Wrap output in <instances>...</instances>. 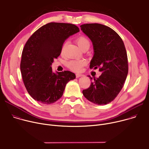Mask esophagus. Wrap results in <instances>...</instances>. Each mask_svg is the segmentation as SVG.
Listing matches in <instances>:
<instances>
[{
    "label": "esophagus",
    "mask_w": 149,
    "mask_h": 149,
    "mask_svg": "<svg viewBox=\"0 0 149 149\" xmlns=\"http://www.w3.org/2000/svg\"><path fill=\"white\" fill-rule=\"evenodd\" d=\"M75 76H76V78H79L80 77H82L83 75L82 74H76Z\"/></svg>",
    "instance_id": "34e87169"
}]
</instances>
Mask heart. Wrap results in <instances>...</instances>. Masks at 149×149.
Segmentation results:
<instances>
[{
	"mask_svg": "<svg viewBox=\"0 0 149 149\" xmlns=\"http://www.w3.org/2000/svg\"><path fill=\"white\" fill-rule=\"evenodd\" d=\"M77 43L81 49L86 46H90V41L87 38L84 36H80L77 38ZM85 62L83 60H71L67 63V66L71 71L74 72H80L84 65Z\"/></svg>",
	"mask_w": 149,
	"mask_h": 149,
	"instance_id": "obj_1",
	"label": "heart"
}]
</instances>
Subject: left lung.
<instances>
[{
    "mask_svg": "<svg viewBox=\"0 0 149 149\" xmlns=\"http://www.w3.org/2000/svg\"><path fill=\"white\" fill-rule=\"evenodd\" d=\"M80 27L93 45L94 53L90 68H99L102 72L99 78H94L90 87L83 90V94L94 104H106L118 95L128 75L125 45L118 33L107 26L94 23L83 24Z\"/></svg>",
    "mask_w": 149,
    "mask_h": 149,
    "instance_id": "left-lung-1",
    "label": "left lung"
}]
</instances>
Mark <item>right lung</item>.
<instances>
[{
	"label": "right lung",
	"mask_w": 149,
	"mask_h": 149,
	"mask_svg": "<svg viewBox=\"0 0 149 149\" xmlns=\"http://www.w3.org/2000/svg\"><path fill=\"white\" fill-rule=\"evenodd\" d=\"M79 31L74 24L50 22L36 31L26 42L20 69L24 86L35 100L47 104L55 103L62 97L68 82L75 78L69 71L53 73L51 65L60 55L65 40Z\"/></svg>",
	"instance_id": "1"
}]
</instances>
